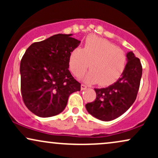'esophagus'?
Masks as SVG:
<instances>
[{"instance_id":"34e87169","label":"esophagus","mask_w":158,"mask_h":158,"mask_svg":"<svg viewBox=\"0 0 158 158\" xmlns=\"http://www.w3.org/2000/svg\"><path fill=\"white\" fill-rule=\"evenodd\" d=\"M87 88H88V86H87L86 85H85V84H81V90H85V89H86Z\"/></svg>"}]
</instances>
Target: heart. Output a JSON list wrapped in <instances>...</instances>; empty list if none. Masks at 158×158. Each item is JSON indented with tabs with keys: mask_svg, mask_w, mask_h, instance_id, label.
Returning <instances> with one entry per match:
<instances>
[{
	"mask_svg": "<svg viewBox=\"0 0 158 158\" xmlns=\"http://www.w3.org/2000/svg\"><path fill=\"white\" fill-rule=\"evenodd\" d=\"M126 55L121 49L96 35L88 36L83 48L73 49L69 58V67L75 77L84 75L90 64L91 70L85 77V81L99 82L101 85H109L118 80L126 68Z\"/></svg>",
	"mask_w": 158,
	"mask_h": 158,
	"instance_id": "1",
	"label": "heart"
}]
</instances>
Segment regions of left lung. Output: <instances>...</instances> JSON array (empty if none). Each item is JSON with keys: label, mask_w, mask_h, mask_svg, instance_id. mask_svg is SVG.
I'll list each match as a JSON object with an SVG mask.
<instances>
[{"label": "left lung", "mask_w": 158, "mask_h": 158, "mask_svg": "<svg viewBox=\"0 0 158 158\" xmlns=\"http://www.w3.org/2000/svg\"><path fill=\"white\" fill-rule=\"evenodd\" d=\"M126 68L121 78L105 88H94L97 97L87 103L90 114L102 121H110L126 111L135 102L142 77V65L133 52L127 53Z\"/></svg>", "instance_id": "8db88e82"}]
</instances>
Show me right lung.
Masks as SVG:
<instances>
[{
  "label": "right lung",
  "instance_id": "add662e5",
  "mask_svg": "<svg viewBox=\"0 0 158 158\" xmlns=\"http://www.w3.org/2000/svg\"><path fill=\"white\" fill-rule=\"evenodd\" d=\"M71 34H57L27 48L20 65L23 102L40 117L63 111L69 96L81 90L69 68V58L80 41Z\"/></svg>",
  "mask_w": 158,
  "mask_h": 158
}]
</instances>
